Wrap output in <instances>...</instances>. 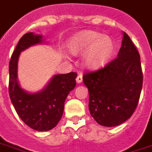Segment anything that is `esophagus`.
I'll use <instances>...</instances> for the list:
<instances>
[{"instance_id":"obj_1","label":"esophagus","mask_w":152,"mask_h":152,"mask_svg":"<svg viewBox=\"0 0 152 152\" xmlns=\"http://www.w3.org/2000/svg\"><path fill=\"white\" fill-rule=\"evenodd\" d=\"M76 82H77L78 84L83 82V75H81V74H79V75H77V78H76Z\"/></svg>"}]
</instances>
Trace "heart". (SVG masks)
I'll list each match as a JSON object with an SVG mask.
<instances>
[{
    "instance_id": "1",
    "label": "heart",
    "mask_w": 152,
    "mask_h": 152,
    "mask_svg": "<svg viewBox=\"0 0 152 152\" xmlns=\"http://www.w3.org/2000/svg\"><path fill=\"white\" fill-rule=\"evenodd\" d=\"M69 50L75 54L86 53L83 62L89 69L104 66L112 55L115 44L110 37L94 31H85L69 41Z\"/></svg>"
}]
</instances>
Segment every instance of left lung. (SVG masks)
<instances>
[{"label": "left lung", "instance_id": "left-lung-1", "mask_svg": "<svg viewBox=\"0 0 152 152\" xmlns=\"http://www.w3.org/2000/svg\"><path fill=\"white\" fill-rule=\"evenodd\" d=\"M83 79L88 88L89 110L99 125L118 126L132 116L140 99L142 74L140 53L126 33L117 58Z\"/></svg>", "mask_w": 152, "mask_h": 152}]
</instances>
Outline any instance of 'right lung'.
I'll return each mask as SVG.
<instances>
[{
    "instance_id": "add662e5",
    "label": "right lung",
    "mask_w": 152,
    "mask_h": 152,
    "mask_svg": "<svg viewBox=\"0 0 152 152\" xmlns=\"http://www.w3.org/2000/svg\"><path fill=\"white\" fill-rule=\"evenodd\" d=\"M38 44H45V39L42 34L33 32L24 34L19 40L10 61L9 93L21 120L34 130L47 132L55 127L61 119L67 95L76 86L77 74L53 75L44 88L34 93L21 88L18 78L20 53Z\"/></svg>"
}]
</instances>
